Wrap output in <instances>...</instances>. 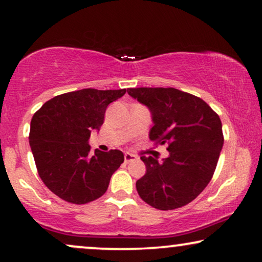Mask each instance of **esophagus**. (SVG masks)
Wrapping results in <instances>:
<instances>
[{
	"label": "esophagus",
	"instance_id": "1",
	"mask_svg": "<svg viewBox=\"0 0 262 262\" xmlns=\"http://www.w3.org/2000/svg\"><path fill=\"white\" fill-rule=\"evenodd\" d=\"M124 160H125V163H130V162H134V161L137 160V156L134 155V154L126 152L124 155Z\"/></svg>",
	"mask_w": 262,
	"mask_h": 262
}]
</instances>
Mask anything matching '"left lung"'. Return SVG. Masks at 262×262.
<instances>
[{"label":"left lung","mask_w":262,"mask_h":262,"mask_svg":"<svg viewBox=\"0 0 262 262\" xmlns=\"http://www.w3.org/2000/svg\"><path fill=\"white\" fill-rule=\"evenodd\" d=\"M127 93L151 113L149 138L167 143L169 151L161 163L141 157L146 173L136 182L139 196L159 210L191 203L216 169L224 143L220 117L204 100L175 88H128Z\"/></svg>","instance_id":"8db88e82"}]
</instances>
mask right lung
Here are the masks:
<instances>
[{"label": "right lung", "instance_id": "right-lung-1", "mask_svg": "<svg viewBox=\"0 0 262 262\" xmlns=\"http://www.w3.org/2000/svg\"><path fill=\"white\" fill-rule=\"evenodd\" d=\"M126 89H81L55 96L34 113L30 145L39 177L50 191L73 204H87L107 191L124 162L120 150L91 151L92 130L103 124L107 106Z\"/></svg>", "mask_w": 262, "mask_h": 262}]
</instances>
